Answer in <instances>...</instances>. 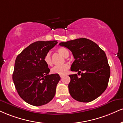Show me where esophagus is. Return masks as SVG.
<instances>
[{
  "instance_id": "obj_1",
  "label": "esophagus",
  "mask_w": 123,
  "mask_h": 123,
  "mask_svg": "<svg viewBox=\"0 0 123 123\" xmlns=\"http://www.w3.org/2000/svg\"><path fill=\"white\" fill-rule=\"evenodd\" d=\"M63 77H64V76H60V77L61 78H62Z\"/></svg>"
}]
</instances>
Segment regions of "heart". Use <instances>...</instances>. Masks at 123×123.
Returning a JSON list of instances; mask_svg holds the SVG:
<instances>
[{
    "mask_svg": "<svg viewBox=\"0 0 123 123\" xmlns=\"http://www.w3.org/2000/svg\"><path fill=\"white\" fill-rule=\"evenodd\" d=\"M58 53L61 54L63 57H68L69 56V51L67 49L63 47H60L57 50ZM44 62L47 65L50 66L52 65V60H51V56L50 52H48L46 54L44 57ZM69 69V65L68 63L62 65L55 66L51 69V73L55 74H58L60 76H63L66 74Z\"/></svg>",
    "mask_w": 123,
    "mask_h": 123,
    "instance_id": "heart-1",
    "label": "heart"
}]
</instances>
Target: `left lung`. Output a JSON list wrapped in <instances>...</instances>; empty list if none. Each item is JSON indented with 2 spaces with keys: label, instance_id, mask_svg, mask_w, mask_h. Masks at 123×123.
<instances>
[{
  "label": "left lung",
  "instance_id": "8db88e82",
  "mask_svg": "<svg viewBox=\"0 0 123 123\" xmlns=\"http://www.w3.org/2000/svg\"><path fill=\"white\" fill-rule=\"evenodd\" d=\"M59 45L72 51L75 60L70 70L81 73L70 74L68 88L70 94L78 101L89 103L95 100L107 88L110 77V67L105 53L96 43L81 38Z\"/></svg>",
  "mask_w": 123,
  "mask_h": 123
}]
</instances>
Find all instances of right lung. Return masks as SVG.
<instances>
[{
  "label": "right lung",
  "instance_id": "add662e5",
  "mask_svg": "<svg viewBox=\"0 0 123 123\" xmlns=\"http://www.w3.org/2000/svg\"><path fill=\"white\" fill-rule=\"evenodd\" d=\"M57 43V41L34 42L16 58L12 80L19 96L28 104L43 105L55 96L61 77L58 74H48L50 69L43 59Z\"/></svg>",
  "mask_w": 123,
  "mask_h": 123
}]
</instances>
